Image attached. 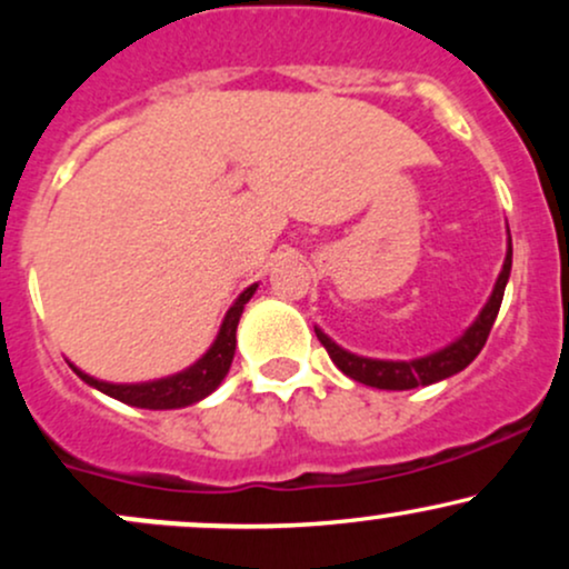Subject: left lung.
Instances as JSON below:
<instances>
[{
  "label": "left lung",
  "mask_w": 569,
  "mask_h": 569,
  "mask_svg": "<svg viewBox=\"0 0 569 569\" xmlns=\"http://www.w3.org/2000/svg\"><path fill=\"white\" fill-rule=\"evenodd\" d=\"M508 267L511 264H508V259H506V267H502L492 299H489V305L481 310L479 321H476L471 329L466 331V337L457 339V342L449 345L447 350L433 352V356H428V358H420V361H409V363L367 361V358H356V356H350V352H345L342 348H337V345L331 342L329 337H323L321 331H318V337H321V342L329 348L331 358H335L337 367L342 369L345 375H350L352 380H358L363 385H371V388L409 390V388H417V385L443 380V377L455 375V371H460L466 363H471L476 352L481 350V345L487 342L489 326H492V321H495V312H498L500 299H502V289H506Z\"/></svg>",
  "instance_id": "8db88e82"
}]
</instances>
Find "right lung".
<instances>
[{
	"mask_svg": "<svg viewBox=\"0 0 569 569\" xmlns=\"http://www.w3.org/2000/svg\"><path fill=\"white\" fill-rule=\"evenodd\" d=\"M251 291L253 289H248L243 297L238 299V305L232 307L224 326H221L217 342H213V348L208 350L192 369H187L184 375H176L171 380L149 382V385H107V382L90 380V377L82 375V371L80 377L84 382L101 388L103 393L120 398L122 403H130V407H139V409H181V407H189V403H198L200 398L213 393V390L221 385V380L227 377V371H230V363L234 356V329H238L240 310H243L246 299L251 297Z\"/></svg>",
	"mask_w": 569,
	"mask_h": 569,
	"instance_id": "right-lung-1",
	"label": "right lung"
}]
</instances>
